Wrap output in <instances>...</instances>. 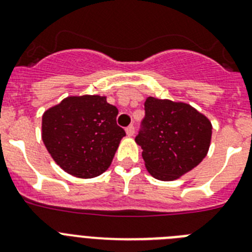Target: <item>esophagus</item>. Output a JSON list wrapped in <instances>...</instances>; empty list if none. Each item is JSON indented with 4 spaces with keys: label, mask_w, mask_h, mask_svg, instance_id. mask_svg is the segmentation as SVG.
<instances>
[{
    "label": "esophagus",
    "mask_w": 252,
    "mask_h": 252,
    "mask_svg": "<svg viewBox=\"0 0 252 252\" xmlns=\"http://www.w3.org/2000/svg\"><path fill=\"white\" fill-rule=\"evenodd\" d=\"M126 133H127V136H133V133H135V126H133V125L127 126V127H126Z\"/></svg>",
    "instance_id": "34e87169"
}]
</instances>
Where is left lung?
I'll list each match as a JSON object with an SVG mask.
<instances>
[{"instance_id":"obj_1","label":"left lung","mask_w":252,"mask_h":252,"mask_svg":"<svg viewBox=\"0 0 252 252\" xmlns=\"http://www.w3.org/2000/svg\"><path fill=\"white\" fill-rule=\"evenodd\" d=\"M212 126L188 103L149 97L135 137L145 165L158 180L171 181L192 170L209 151Z\"/></svg>"}]
</instances>
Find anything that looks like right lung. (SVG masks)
Here are the masks:
<instances>
[{
	"mask_svg": "<svg viewBox=\"0 0 252 252\" xmlns=\"http://www.w3.org/2000/svg\"><path fill=\"white\" fill-rule=\"evenodd\" d=\"M116 106L105 96L64 98L42 116V140L57 165L81 179L105 172L126 132L116 122Z\"/></svg>",
	"mask_w": 252,
	"mask_h": 252,
	"instance_id": "add662e5",
	"label": "right lung"
}]
</instances>
